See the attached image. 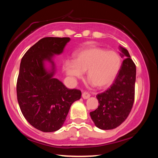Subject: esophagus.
I'll list each match as a JSON object with an SVG mask.
<instances>
[{
    "instance_id": "34e87169",
    "label": "esophagus",
    "mask_w": 158,
    "mask_h": 158,
    "mask_svg": "<svg viewBox=\"0 0 158 158\" xmlns=\"http://www.w3.org/2000/svg\"><path fill=\"white\" fill-rule=\"evenodd\" d=\"M90 96V95L89 93H88L86 92H84V93H82V98H83V99H84V100H86V99L89 98Z\"/></svg>"
}]
</instances>
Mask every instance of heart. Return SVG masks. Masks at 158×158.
<instances>
[{"mask_svg": "<svg viewBox=\"0 0 158 158\" xmlns=\"http://www.w3.org/2000/svg\"><path fill=\"white\" fill-rule=\"evenodd\" d=\"M121 64V56L116 52L89 45L77 51L73 61H66L64 70L73 80L81 79L83 73L86 72L90 85L105 88L116 78Z\"/></svg>", "mask_w": 158, "mask_h": 158, "instance_id": "1", "label": "heart"}]
</instances>
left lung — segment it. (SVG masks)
Masks as SVG:
<instances>
[{"label":"left lung","instance_id":"8db88e82","mask_svg":"<svg viewBox=\"0 0 158 158\" xmlns=\"http://www.w3.org/2000/svg\"><path fill=\"white\" fill-rule=\"evenodd\" d=\"M120 56L125 58L114 83L97 98L99 105L90 116L101 130H112L125 121L135 100L136 66L125 48L119 46Z\"/></svg>","mask_w":158,"mask_h":158}]
</instances>
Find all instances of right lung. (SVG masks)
<instances>
[{
  "mask_svg": "<svg viewBox=\"0 0 158 158\" xmlns=\"http://www.w3.org/2000/svg\"><path fill=\"white\" fill-rule=\"evenodd\" d=\"M69 37H44L32 46L20 63L17 83L19 105L29 123L44 132L62 127L71 105L81 92L55 78L53 58L62 53Z\"/></svg>",
  "mask_w": 158,
  "mask_h": 158,
  "instance_id": "1",
  "label": "right lung"
}]
</instances>
